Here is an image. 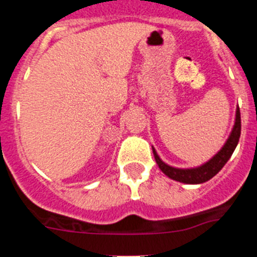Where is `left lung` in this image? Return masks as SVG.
Segmentation results:
<instances>
[{"mask_svg":"<svg viewBox=\"0 0 257 257\" xmlns=\"http://www.w3.org/2000/svg\"><path fill=\"white\" fill-rule=\"evenodd\" d=\"M240 136V112L239 108L237 106L235 109V119L233 128L230 131V135L226 139L225 144L222 145L221 149L217 152L215 156L208 160L207 162L203 163L197 167H190V169H178V167H172V166L167 165L163 162L160 158V156L157 154L156 149L152 147L154 154V160H156L157 165L161 169V171L169 176L170 179L176 181H180L184 184H202L212 179L220 170L225 166L229 158L231 157L233 152H234L235 147H237L238 142H239Z\"/></svg>","mask_w":257,"mask_h":257,"instance_id":"8db88e82","label":"left lung"}]
</instances>
